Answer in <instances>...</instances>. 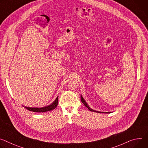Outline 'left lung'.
I'll list each match as a JSON object with an SVG mask.
<instances>
[{
	"label": "left lung",
	"instance_id": "8db88e82",
	"mask_svg": "<svg viewBox=\"0 0 148 148\" xmlns=\"http://www.w3.org/2000/svg\"><path fill=\"white\" fill-rule=\"evenodd\" d=\"M81 100L82 101V103L84 104V105L87 107V108H88V109L91 111V112H96V113H110L111 112H99V111H96V110H95L92 109L91 108H90V106H88V104L87 103V102L86 101V100L84 99V98L83 97V96L81 95Z\"/></svg>",
	"mask_w": 148,
	"mask_h": 148
}]
</instances>
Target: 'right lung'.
<instances>
[{
    "label": "right lung",
    "mask_w": 148,
    "mask_h": 148,
    "mask_svg": "<svg viewBox=\"0 0 148 148\" xmlns=\"http://www.w3.org/2000/svg\"><path fill=\"white\" fill-rule=\"evenodd\" d=\"M58 96H57V97L54 100V101H53V103H52L51 104L43 107H26V106H23V107L27 110L31 112L43 113V112L51 111L53 109H54L58 105Z\"/></svg>",
    "instance_id": "obj_1"
}]
</instances>
